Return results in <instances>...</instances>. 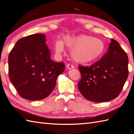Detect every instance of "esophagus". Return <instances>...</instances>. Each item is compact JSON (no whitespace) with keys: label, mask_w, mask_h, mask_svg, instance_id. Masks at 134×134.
<instances>
[{"label":"esophagus","mask_w":134,"mask_h":134,"mask_svg":"<svg viewBox=\"0 0 134 134\" xmlns=\"http://www.w3.org/2000/svg\"><path fill=\"white\" fill-rule=\"evenodd\" d=\"M66 68H67L68 69L70 70V69H73V68H74V66H73V65H70V64H68V65H66Z\"/></svg>","instance_id":"1"}]
</instances>
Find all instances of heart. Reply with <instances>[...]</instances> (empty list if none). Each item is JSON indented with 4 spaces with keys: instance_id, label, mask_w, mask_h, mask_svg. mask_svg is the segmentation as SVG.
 <instances>
[{
    "instance_id": "b5f03b06",
    "label": "heart",
    "mask_w": 134,
    "mask_h": 134,
    "mask_svg": "<svg viewBox=\"0 0 134 134\" xmlns=\"http://www.w3.org/2000/svg\"><path fill=\"white\" fill-rule=\"evenodd\" d=\"M64 45L71 50V56L79 63H90L102 55L104 44L100 39L87 35H66L64 40H57L54 42V50L57 54L64 52Z\"/></svg>"
}]
</instances>
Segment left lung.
Wrapping results in <instances>:
<instances>
[{"mask_svg":"<svg viewBox=\"0 0 134 134\" xmlns=\"http://www.w3.org/2000/svg\"><path fill=\"white\" fill-rule=\"evenodd\" d=\"M129 58L116 41L111 39L108 51L90 66H79L78 87L86 99L96 103L111 101L122 90L129 75Z\"/></svg>","mask_w":134,"mask_h":134,"instance_id":"left-lung-1","label":"left lung"}]
</instances>
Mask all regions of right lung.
Returning a JSON list of instances; mask_svg holds the SVG:
<instances>
[{"mask_svg":"<svg viewBox=\"0 0 134 134\" xmlns=\"http://www.w3.org/2000/svg\"><path fill=\"white\" fill-rule=\"evenodd\" d=\"M46 35L34 34L18 41L8 56L10 80L20 96L29 100L47 97L64 72L63 62L50 58Z\"/></svg>","mask_w":134,"mask_h":134,"instance_id":"right-lung-1","label":"right lung"}]
</instances>
